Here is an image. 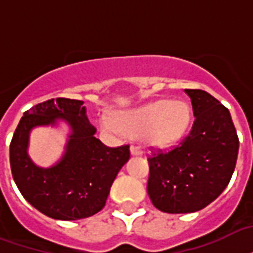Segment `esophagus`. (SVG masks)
I'll list each match as a JSON object with an SVG mask.
<instances>
[{"label":"esophagus","mask_w":253,"mask_h":253,"mask_svg":"<svg viewBox=\"0 0 253 253\" xmlns=\"http://www.w3.org/2000/svg\"><path fill=\"white\" fill-rule=\"evenodd\" d=\"M130 152H131V155H135V157H140V155L143 154V151L140 150L139 146H136V144H132V146H131Z\"/></svg>","instance_id":"obj_1"}]
</instances>
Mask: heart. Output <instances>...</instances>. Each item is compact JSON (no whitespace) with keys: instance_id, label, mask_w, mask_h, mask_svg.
<instances>
[{"instance_id":"heart-1","label":"heart","mask_w":253,"mask_h":253,"mask_svg":"<svg viewBox=\"0 0 253 253\" xmlns=\"http://www.w3.org/2000/svg\"><path fill=\"white\" fill-rule=\"evenodd\" d=\"M190 122V106L169 99L150 102L138 109L121 113L118 119L111 115H102L99 119L106 132L144 135L146 143L155 148H169L179 142L188 130Z\"/></svg>"}]
</instances>
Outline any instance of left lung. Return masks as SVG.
<instances>
[{
	"instance_id": "8db88e82",
	"label": "left lung",
	"mask_w": 253,
	"mask_h": 253,
	"mask_svg": "<svg viewBox=\"0 0 253 253\" xmlns=\"http://www.w3.org/2000/svg\"><path fill=\"white\" fill-rule=\"evenodd\" d=\"M195 122L178 147L148 158L147 192L167 213L207 207L228 186L239 152V138L228 109L203 90H184Z\"/></svg>"
}]
</instances>
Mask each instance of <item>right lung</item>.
<instances>
[{
	"instance_id": "obj_1",
	"label": "right lung",
	"mask_w": 253,
	"mask_h": 253,
	"mask_svg": "<svg viewBox=\"0 0 253 253\" xmlns=\"http://www.w3.org/2000/svg\"><path fill=\"white\" fill-rule=\"evenodd\" d=\"M59 122L71 128L63 157L50 168L37 166L28 155L30 132ZM95 132L82 101L49 99L24 113L10 143V167L19 192L33 207L57 220L92 216L105 207L130 150L128 146L107 147Z\"/></svg>"
}]
</instances>
